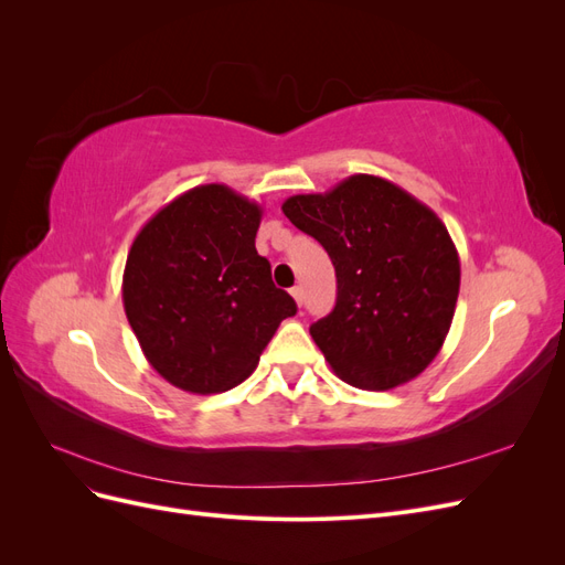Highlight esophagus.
<instances>
[{
    "label": "esophagus",
    "mask_w": 565,
    "mask_h": 565,
    "mask_svg": "<svg viewBox=\"0 0 565 565\" xmlns=\"http://www.w3.org/2000/svg\"><path fill=\"white\" fill-rule=\"evenodd\" d=\"M289 295L295 297L297 306H301V303H303V289H301V287H292V289H289Z\"/></svg>",
    "instance_id": "1"
}]
</instances>
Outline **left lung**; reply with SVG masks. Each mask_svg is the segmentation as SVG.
I'll return each mask as SVG.
<instances>
[{
	"instance_id": "1",
	"label": "left lung",
	"mask_w": 565,
	"mask_h": 565,
	"mask_svg": "<svg viewBox=\"0 0 565 565\" xmlns=\"http://www.w3.org/2000/svg\"><path fill=\"white\" fill-rule=\"evenodd\" d=\"M282 214L316 237L337 273L334 309L311 324L337 377L388 391L429 367L459 295V254L438 214L372 174L287 198Z\"/></svg>"
}]
</instances>
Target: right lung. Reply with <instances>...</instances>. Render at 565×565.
I'll use <instances>...</instances> for the list:
<instances>
[{"mask_svg":"<svg viewBox=\"0 0 565 565\" xmlns=\"http://www.w3.org/2000/svg\"><path fill=\"white\" fill-rule=\"evenodd\" d=\"M264 210L224 183L174 198L134 237L122 301L146 361L188 393L245 382L297 303L254 247Z\"/></svg>","mask_w":565,"mask_h":565,"instance_id":"right-lung-1","label":"right lung"}]
</instances>
